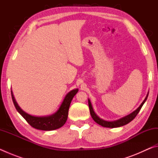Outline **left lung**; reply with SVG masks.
I'll return each mask as SVG.
<instances>
[{
    "label": "left lung",
    "instance_id": "1",
    "mask_svg": "<svg viewBox=\"0 0 158 158\" xmlns=\"http://www.w3.org/2000/svg\"><path fill=\"white\" fill-rule=\"evenodd\" d=\"M148 93L147 94L146 97L144 99V100L142 102V103L141 104L140 106L136 109L135 111H134L132 113L130 114L127 116L123 117L121 118H120L118 120H116V121H105V120L100 118L97 114H95V112L93 110V106L91 105V102H90V100L89 99V110H90V114L91 115V117L93 118V119L94 120V121L97 123L98 124L100 125L101 126L105 127H110V128H114V127H121L123 126V125H126L127 123H129L130 122H131L132 120L135 118L137 116V115L138 114L139 112L141 110V107L143 105V104L145 103V102L147 100V98H148Z\"/></svg>",
    "mask_w": 158,
    "mask_h": 158
}]
</instances>
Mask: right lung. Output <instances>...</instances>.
Masks as SVG:
<instances>
[{
    "label": "right lung",
    "instance_id": "right-lung-1",
    "mask_svg": "<svg viewBox=\"0 0 158 158\" xmlns=\"http://www.w3.org/2000/svg\"><path fill=\"white\" fill-rule=\"evenodd\" d=\"M78 89H76L69 91L65 95L63 102L61 103L60 107L58 108L56 112L52 115L47 116H35L26 113L18 105L12 90L11 94L13 103H14L16 109L23 117V118L28 123L29 125L37 130L50 131L58 129L65 123L68 116L69 105H70L72 100L73 99L74 96L77 94V93L78 92Z\"/></svg>",
    "mask_w": 158,
    "mask_h": 158
}]
</instances>
